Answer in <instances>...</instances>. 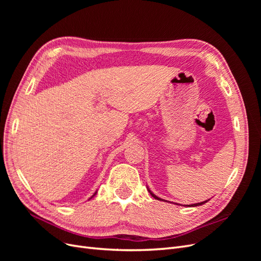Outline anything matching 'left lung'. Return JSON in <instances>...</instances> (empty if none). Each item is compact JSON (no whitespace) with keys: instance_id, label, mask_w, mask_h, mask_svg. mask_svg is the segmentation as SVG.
Wrapping results in <instances>:
<instances>
[{"instance_id":"left-lung-1","label":"left lung","mask_w":261,"mask_h":261,"mask_svg":"<svg viewBox=\"0 0 261 261\" xmlns=\"http://www.w3.org/2000/svg\"><path fill=\"white\" fill-rule=\"evenodd\" d=\"M148 192L150 193V195H151L152 197H153V198H155V199H158V200H162V201H165V200H163V199H161V198H159V197H156L151 191H150V189L148 188ZM207 202V200L206 201H201V202H197V203H193V204H188V206L189 207H197V206H201V204H203V203H206ZM177 204V203H176ZM186 206H187V204H186Z\"/></svg>"}]
</instances>
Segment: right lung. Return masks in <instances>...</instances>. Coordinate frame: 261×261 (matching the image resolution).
Returning a JSON list of instances; mask_svg holds the SVG:
<instances>
[{"label": "right lung", "instance_id": "right-lung-1", "mask_svg": "<svg viewBox=\"0 0 261 261\" xmlns=\"http://www.w3.org/2000/svg\"><path fill=\"white\" fill-rule=\"evenodd\" d=\"M96 194H97V192H96V193H94V194H93V195H92V197H93V196H94V195H96ZM92 197H90V198H92ZM90 198H89V199H90Z\"/></svg>", "mask_w": 261, "mask_h": 261}]
</instances>
